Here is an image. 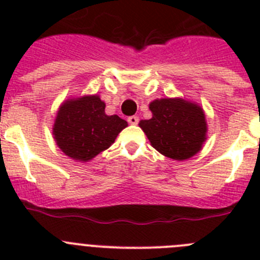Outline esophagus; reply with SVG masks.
Listing matches in <instances>:
<instances>
[{"label":"esophagus","instance_id":"obj_1","mask_svg":"<svg viewBox=\"0 0 260 260\" xmlns=\"http://www.w3.org/2000/svg\"><path fill=\"white\" fill-rule=\"evenodd\" d=\"M127 122L132 123V125H137V123L139 122V117H138V116H130L127 118Z\"/></svg>","mask_w":260,"mask_h":260}]
</instances>
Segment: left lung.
Returning a JSON list of instances; mask_svg holds the SVG:
<instances>
[{
	"label": "left lung",
	"mask_w": 260,
	"mask_h": 260,
	"mask_svg": "<svg viewBox=\"0 0 260 260\" xmlns=\"http://www.w3.org/2000/svg\"><path fill=\"white\" fill-rule=\"evenodd\" d=\"M152 118L139 126L155 150L173 160H186L199 152L207 123L201 107L181 99H161L150 104Z\"/></svg>",
	"instance_id": "obj_1"
}]
</instances>
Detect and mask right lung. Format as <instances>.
<instances>
[{
  "instance_id": "right-lung-1",
  "label": "right lung",
  "mask_w": 260,
  "mask_h": 260,
  "mask_svg": "<svg viewBox=\"0 0 260 260\" xmlns=\"http://www.w3.org/2000/svg\"><path fill=\"white\" fill-rule=\"evenodd\" d=\"M126 126L125 119L105 114V104L99 96H84L62 104L53 135L65 155L88 161L109 148Z\"/></svg>"
}]
</instances>
